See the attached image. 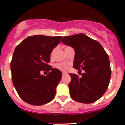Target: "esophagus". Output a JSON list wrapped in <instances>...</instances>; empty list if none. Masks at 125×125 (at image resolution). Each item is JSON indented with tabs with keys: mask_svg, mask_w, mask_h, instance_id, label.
I'll list each match as a JSON object with an SVG mask.
<instances>
[{
	"mask_svg": "<svg viewBox=\"0 0 125 125\" xmlns=\"http://www.w3.org/2000/svg\"><path fill=\"white\" fill-rule=\"evenodd\" d=\"M66 74V73H64V72H63V73H62V75H65V74Z\"/></svg>",
	"mask_w": 125,
	"mask_h": 125,
	"instance_id": "1",
	"label": "esophagus"
}]
</instances>
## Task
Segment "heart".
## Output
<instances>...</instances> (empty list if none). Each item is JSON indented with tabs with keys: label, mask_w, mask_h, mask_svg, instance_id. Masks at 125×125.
Listing matches in <instances>:
<instances>
[{
	"label": "heart",
	"mask_w": 125,
	"mask_h": 125,
	"mask_svg": "<svg viewBox=\"0 0 125 125\" xmlns=\"http://www.w3.org/2000/svg\"><path fill=\"white\" fill-rule=\"evenodd\" d=\"M55 66L58 70L62 71H66L68 69V66L66 63H59L55 65Z\"/></svg>",
	"instance_id": "heart-1"
}]
</instances>
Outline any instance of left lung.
Returning <instances> with one entry per match:
<instances>
[{
  "label": "left lung",
  "instance_id": "left-lung-1",
  "mask_svg": "<svg viewBox=\"0 0 125 125\" xmlns=\"http://www.w3.org/2000/svg\"><path fill=\"white\" fill-rule=\"evenodd\" d=\"M62 42L75 51L73 67L84 70L81 77L71 74L69 83L73 100L83 103L97 101L104 94L110 81L111 70L108 55L99 42L82 33L65 36Z\"/></svg>",
  "mask_w": 125,
  "mask_h": 125
}]
</instances>
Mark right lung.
<instances>
[{
    "instance_id": "1",
    "label": "right lung",
    "mask_w": 125,
    "mask_h": 125,
    "mask_svg": "<svg viewBox=\"0 0 125 125\" xmlns=\"http://www.w3.org/2000/svg\"><path fill=\"white\" fill-rule=\"evenodd\" d=\"M62 36L36 35L29 36L16 46L11 62L13 85L20 97L32 105H43L51 102L56 94V87L62 72L48 65L53 49ZM42 70L50 72L42 75Z\"/></svg>"
}]
</instances>
